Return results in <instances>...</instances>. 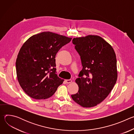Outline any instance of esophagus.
<instances>
[{
    "label": "esophagus",
    "instance_id": "esophagus-1",
    "mask_svg": "<svg viewBox=\"0 0 134 134\" xmlns=\"http://www.w3.org/2000/svg\"><path fill=\"white\" fill-rule=\"evenodd\" d=\"M65 82H66V83L69 84V83H71L72 82V80H66Z\"/></svg>",
    "mask_w": 134,
    "mask_h": 134
}]
</instances>
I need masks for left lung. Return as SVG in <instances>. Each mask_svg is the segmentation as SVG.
Masks as SVG:
<instances>
[{
    "label": "left lung",
    "mask_w": 134,
    "mask_h": 134,
    "mask_svg": "<svg viewBox=\"0 0 134 134\" xmlns=\"http://www.w3.org/2000/svg\"><path fill=\"white\" fill-rule=\"evenodd\" d=\"M72 42L81 56L83 69L75 80L79 91L71 95V98L83 107H95L108 96L117 82L115 52L96 35L74 38Z\"/></svg>",
    "instance_id": "obj_1"
}]
</instances>
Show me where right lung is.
I'll return each mask as SVG.
<instances>
[{
	"mask_svg": "<svg viewBox=\"0 0 134 134\" xmlns=\"http://www.w3.org/2000/svg\"><path fill=\"white\" fill-rule=\"evenodd\" d=\"M72 38L51 32L32 35L24 42L16 62L17 80L31 98L46 99L54 94L64 80L55 73V55Z\"/></svg>",
	"mask_w": 134,
	"mask_h": 134,
	"instance_id": "right-lung-1",
	"label": "right lung"
}]
</instances>
